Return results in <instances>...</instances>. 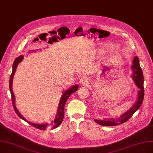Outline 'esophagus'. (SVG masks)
<instances>
[{
	"mask_svg": "<svg viewBox=\"0 0 153 153\" xmlns=\"http://www.w3.org/2000/svg\"><path fill=\"white\" fill-rule=\"evenodd\" d=\"M79 83H80L81 85H82V86L87 85V84L89 83L88 79L87 77H82L81 79L79 80Z\"/></svg>",
	"mask_w": 153,
	"mask_h": 153,
	"instance_id": "34e87169",
	"label": "esophagus"
}]
</instances>
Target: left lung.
<instances>
[{
  "instance_id": "obj_1",
  "label": "left lung",
  "mask_w": 153,
  "mask_h": 153,
  "mask_svg": "<svg viewBox=\"0 0 153 153\" xmlns=\"http://www.w3.org/2000/svg\"><path fill=\"white\" fill-rule=\"evenodd\" d=\"M132 65V79L134 81L135 84L139 89V91L137 92V99L135 103L127 110L126 112L120 116L118 118H105L104 120H97L94 119L95 122L98 123V124L103 126H115L120 124L125 123L130 118H131L134 113L141 106L143 103L144 100V77L143 71L139 65V59L137 56H135Z\"/></svg>"
}]
</instances>
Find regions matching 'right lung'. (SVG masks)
I'll return each mask as SVG.
<instances>
[{
  "mask_svg": "<svg viewBox=\"0 0 153 153\" xmlns=\"http://www.w3.org/2000/svg\"><path fill=\"white\" fill-rule=\"evenodd\" d=\"M23 58H24L23 55H20L18 56V58H16L15 59L14 63H13V65L12 74H11L10 77V80H9V89H10V94H11V98H12L13 106V108L14 109V111L16 113V114L18 115V117L20 118L27 122L28 123L30 124V125H31L32 126H33L34 127H35L36 128H38L39 130H43V131H45V130H46L47 128H51V129L55 128L57 127H59L61 124V123L62 122V121H63L64 116V106H65V105L67 102L68 98L70 97V96L72 93H74L77 91L79 88V86L77 84H75V85H74L71 88L67 89L66 91H65L63 93V94H62V97H61V98L60 100L59 107L57 109V112H56L55 118L54 119V120H53L52 122L50 123H42V124H36V123H34L27 121L26 118L20 114L18 110L17 109L16 106L15 105V97H14V93L13 91V81L14 75L15 72L16 71L17 67H18V64L20 63V62L22 60H23Z\"/></svg>",
  "mask_w": 153,
  "mask_h": 153,
  "instance_id": "add662e5",
  "label": "right lung"
}]
</instances>
